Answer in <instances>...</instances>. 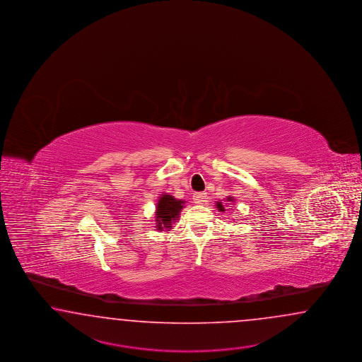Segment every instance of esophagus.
<instances>
[{"label":"esophagus","mask_w":362,"mask_h":362,"mask_svg":"<svg viewBox=\"0 0 362 362\" xmlns=\"http://www.w3.org/2000/svg\"><path fill=\"white\" fill-rule=\"evenodd\" d=\"M206 199H208V196H206V192H199V194H195V196H194V202L199 206L206 204Z\"/></svg>","instance_id":"1"}]
</instances>
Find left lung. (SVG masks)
<instances>
[{"label":"left lung","instance_id":"8db88e82","mask_svg":"<svg viewBox=\"0 0 362 362\" xmlns=\"http://www.w3.org/2000/svg\"><path fill=\"white\" fill-rule=\"evenodd\" d=\"M226 202H228V203H226V204H223V203H221V202H217V203H216V208H217V209H218V211H220V212H224L225 211V206H228V204H230V203H233V197H232V196H228V197H226Z\"/></svg>","mask_w":362,"mask_h":362}]
</instances>
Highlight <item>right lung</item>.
Masks as SVG:
<instances>
[{
    "instance_id": "right-lung-1",
    "label": "right lung",
    "mask_w": 362,
    "mask_h": 362,
    "mask_svg": "<svg viewBox=\"0 0 362 362\" xmlns=\"http://www.w3.org/2000/svg\"><path fill=\"white\" fill-rule=\"evenodd\" d=\"M183 200H177L174 196H160L156 204V230H167L171 229L173 223L177 220L180 211L183 209Z\"/></svg>"
}]
</instances>
